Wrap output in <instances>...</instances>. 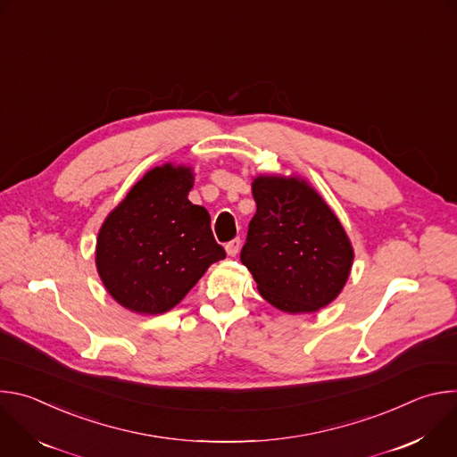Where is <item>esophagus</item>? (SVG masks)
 Here are the masks:
<instances>
[{"label": "esophagus", "mask_w": 457, "mask_h": 457, "mask_svg": "<svg viewBox=\"0 0 457 457\" xmlns=\"http://www.w3.org/2000/svg\"><path fill=\"white\" fill-rule=\"evenodd\" d=\"M240 245H242V240L237 237V238H233V240H229L228 244H226V251H228V254L229 256H237V253L240 251Z\"/></svg>", "instance_id": "obj_1"}]
</instances>
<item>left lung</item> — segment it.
I'll list each match as a JSON object with an SVG mask.
<instances>
[{"label":"left lung","mask_w":457,"mask_h":457,"mask_svg":"<svg viewBox=\"0 0 457 457\" xmlns=\"http://www.w3.org/2000/svg\"><path fill=\"white\" fill-rule=\"evenodd\" d=\"M256 213L240 262L258 293L286 312H312L333 302L347 282L353 247L331 208L298 179L258 177Z\"/></svg>","instance_id":"1"}]
</instances>
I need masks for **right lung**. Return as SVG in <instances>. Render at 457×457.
<instances>
[{
	"mask_svg": "<svg viewBox=\"0 0 457 457\" xmlns=\"http://www.w3.org/2000/svg\"><path fill=\"white\" fill-rule=\"evenodd\" d=\"M191 186L189 168H155L104 220L97 238V271L126 309L143 314L170 311L226 256L213 237L210 213L187 201Z\"/></svg>",
	"mask_w": 457,
	"mask_h": 457,
	"instance_id": "right-lung-1",
	"label": "right lung"
}]
</instances>
